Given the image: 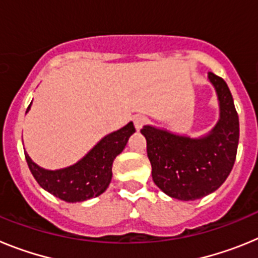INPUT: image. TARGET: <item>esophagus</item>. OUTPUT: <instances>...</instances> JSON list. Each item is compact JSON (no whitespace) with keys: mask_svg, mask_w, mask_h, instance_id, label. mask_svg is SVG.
Returning a JSON list of instances; mask_svg holds the SVG:
<instances>
[{"mask_svg":"<svg viewBox=\"0 0 258 258\" xmlns=\"http://www.w3.org/2000/svg\"><path fill=\"white\" fill-rule=\"evenodd\" d=\"M147 117H145V116L142 115H136L133 117V122H134V126H136L137 131H140V129H142V126H145L146 124H147Z\"/></svg>","mask_w":258,"mask_h":258,"instance_id":"obj_1","label":"esophagus"}]
</instances>
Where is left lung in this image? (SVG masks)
Returning a JSON list of instances; mask_svg holds the SVG:
<instances>
[{"mask_svg": "<svg viewBox=\"0 0 258 258\" xmlns=\"http://www.w3.org/2000/svg\"><path fill=\"white\" fill-rule=\"evenodd\" d=\"M220 103V120L200 138L173 134L146 125L141 133L147 141L152 179L163 192L178 200H197L217 190L235 163L239 143V117L227 84L209 72Z\"/></svg>", "mask_w": 258, "mask_h": 258, "instance_id": "left-lung-1", "label": "left lung"}]
</instances>
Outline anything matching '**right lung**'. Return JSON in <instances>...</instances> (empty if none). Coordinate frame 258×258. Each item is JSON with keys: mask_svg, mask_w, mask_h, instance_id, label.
I'll use <instances>...</instances> for the list:
<instances>
[{"mask_svg": "<svg viewBox=\"0 0 258 258\" xmlns=\"http://www.w3.org/2000/svg\"><path fill=\"white\" fill-rule=\"evenodd\" d=\"M29 107L31 104L27 111ZM134 132L133 122H129L102 138L81 160L63 169H44L33 163L27 152L24 155L29 170L44 190L68 203L85 202L107 190L112 178L113 160L121 154Z\"/></svg>", "mask_w": 258, "mask_h": 258, "instance_id": "right-lung-1", "label": "right lung"}]
</instances>
